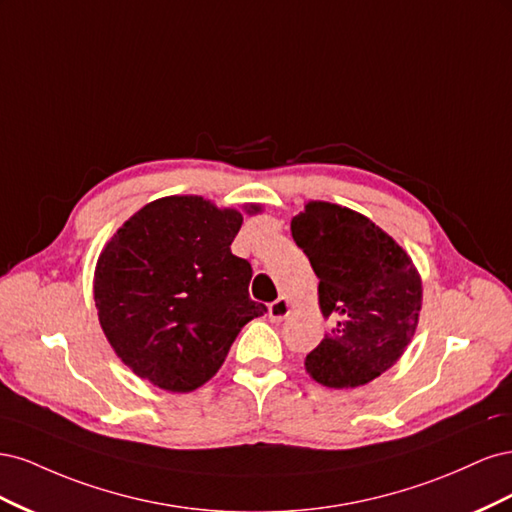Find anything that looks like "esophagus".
<instances>
[{"label":"esophagus","instance_id":"esophagus-1","mask_svg":"<svg viewBox=\"0 0 512 512\" xmlns=\"http://www.w3.org/2000/svg\"><path fill=\"white\" fill-rule=\"evenodd\" d=\"M288 314H290V303L284 297L275 299L269 305V318H271V322H282V320L288 318Z\"/></svg>","mask_w":512,"mask_h":512}]
</instances>
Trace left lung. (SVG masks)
Segmentation results:
<instances>
[{
  "instance_id": "1",
  "label": "left lung",
  "mask_w": 512,
  "mask_h": 512,
  "mask_svg": "<svg viewBox=\"0 0 512 512\" xmlns=\"http://www.w3.org/2000/svg\"><path fill=\"white\" fill-rule=\"evenodd\" d=\"M290 230L320 280L322 316L333 318L307 354L309 376L329 389L378 378L418 324L423 290L410 256L365 215L331 203L305 205Z\"/></svg>"
}]
</instances>
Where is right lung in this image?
Wrapping results in <instances>:
<instances>
[{"mask_svg": "<svg viewBox=\"0 0 512 512\" xmlns=\"http://www.w3.org/2000/svg\"><path fill=\"white\" fill-rule=\"evenodd\" d=\"M241 222L235 209L168 196L108 241L94 299L104 335L136 376L164 391H194L218 374L245 324L267 312L247 290L252 265L230 252Z\"/></svg>", "mask_w": 512, "mask_h": 512, "instance_id": "add662e5", "label": "right lung"}]
</instances>
